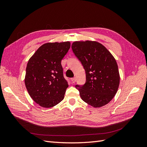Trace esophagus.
<instances>
[{
    "label": "esophagus",
    "mask_w": 147,
    "mask_h": 147,
    "mask_svg": "<svg viewBox=\"0 0 147 147\" xmlns=\"http://www.w3.org/2000/svg\"><path fill=\"white\" fill-rule=\"evenodd\" d=\"M71 81H72V82L73 83H75V82H76V78H75V77L72 78H71Z\"/></svg>",
    "instance_id": "obj_1"
}]
</instances>
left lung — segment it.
I'll use <instances>...</instances> for the list:
<instances>
[{"instance_id":"8db88e82","label":"left lung","mask_w":147,"mask_h":147,"mask_svg":"<svg viewBox=\"0 0 147 147\" xmlns=\"http://www.w3.org/2000/svg\"><path fill=\"white\" fill-rule=\"evenodd\" d=\"M72 49L86 73L85 83L75 85L82 99L94 107L107 104L116 94L119 84L116 60L97 42H75Z\"/></svg>"}]
</instances>
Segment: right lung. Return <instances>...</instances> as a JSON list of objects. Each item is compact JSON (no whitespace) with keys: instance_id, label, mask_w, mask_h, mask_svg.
Segmentation results:
<instances>
[{"instance_id":"add662e5","label":"right lung","mask_w":147,"mask_h":147,"mask_svg":"<svg viewBox=\"0 0 147 147\" xmlns=\"http://www.w3.org/2000/svg\"><path fill=\"white\" fill-rule=\"evenodd\" d=\"M70 47L69 42L43 44L29 60L25 85L31 98L40 106L50 108L63 100L69 85L61 61Z\"/></svg>"}]
</instances>
